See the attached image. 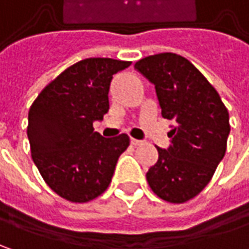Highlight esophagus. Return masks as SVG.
<instances>
[{
  "mask_svg": "<svg viewBox=\"0 0 249 249\" xmlns=\"http://www.w3.org/2000/svg\"><path fill=\"white\" fill-rule=\"evenodd\" d=\"M130 141H131V144H133V145H136V147H139V145H142V144H144V141H141V140L131 139Z\"/></svg>",
  "mask_w": 249,
  "mask_h": 249,
  "instance_id": "obj_1",
  "label": "esophagus"
}]
</instances>
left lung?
<instances>
[{
	"label": "left lung",
	"mask_w": 249,
	"mask_h": 249,
	"mask_svg": "<svg viewBox=\"0 0 249 249\" xmlns=\"http://www.w3.org/2000/svg\"><path fill=\"white\" fill-rule=\"evenodd\" d=\"M134 68L155 86L162 116L175 123L172 145L157 147L147 181L163 201L183 204L205 188L225 157L229 112L205 76L177 53L151 55Z\"/></svg>",
	"instance_id": "8db88e82"
}]
</instances>
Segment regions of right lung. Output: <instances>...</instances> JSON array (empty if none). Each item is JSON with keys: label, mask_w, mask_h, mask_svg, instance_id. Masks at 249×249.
<instances>
[{"label": "right lung", "mask_w": 249, "mask_h": 249, "mask_svg": "<svg viewBox=\"0 0 249 249\" xmlns=\"http://www.w3.org/2000/svg\"><path fill=\"white\" fill-rule=\"evenodd\" d=\"M130 65L110 58L83 59L44 87L30 107L33 162L47 186L66 201L83 204L100 196L129 147L127 134L105 139L92 123L109 109L113 74Z\"/></svg>", "instance_id": "add662e5"}]
</instances>
